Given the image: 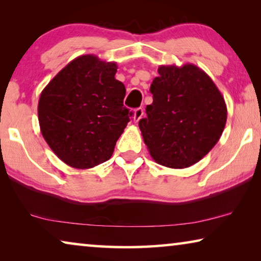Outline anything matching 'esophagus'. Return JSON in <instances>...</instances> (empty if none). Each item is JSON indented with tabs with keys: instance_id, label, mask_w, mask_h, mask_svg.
Listing matches in <instances>:
<instances>
[{
	"instance_id": "1",
	"label": "esophagus",
	"mask_w": 261,
	"mask_h": 261,
	"mask_svg": "<svg viewBox=\"0 0 261 261\" xmlns=\"http://www.w3.org/2000/svg\"><path fill=\"white\" fill-rule=\"evenodd\" d=\"M143 115H144V109L143 108H137L135 110V113H134V121L136 123H138L140 121V118L143 117Z\"/></svg>"
}]
</instances>
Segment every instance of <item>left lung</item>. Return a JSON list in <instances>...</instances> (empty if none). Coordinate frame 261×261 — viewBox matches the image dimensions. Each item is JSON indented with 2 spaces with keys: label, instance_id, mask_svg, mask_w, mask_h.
<instances>
[{
  "label": "left lung",
  "instance_id": "1",
  "mask_svg": "<svg viewBox=\"0 0 261 261\" xmlns=\"http://www.w3.org/2000/svg\"><path fill=\"white\" fill-rule=\"evenodd\" d=\"M153 79V102L139 129L153 160L182 169L200 161L218 143L227 122L219 88L194 64L160 65Z\"/></svg>",
  "mask_w": 261,
  "mask_h": 261
}]
</instances>
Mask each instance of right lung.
<instances>
[{"label": "right lung", "instance_id": "1", "mask_svg": "<svg viewBox=\"0 0 261 261\" xmlns=\"http://www.w3.org/2000/svg\"><path fill=\"white\" fill-rule=\"evenodd\" d=\"M116 71V62L82 55L41 92L38 105L41 134L68 166L88 169L113 155L132 116L123 106L125 87L115 79Z\"/></svg>", "mask_w": 261, "mask_h": 261}]
</instances>
